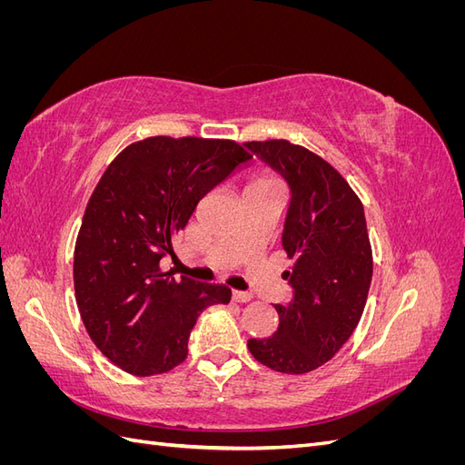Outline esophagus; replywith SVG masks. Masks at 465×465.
I'll list each match as a JSON object with an SVG mask.
<instances>
[{"label":"esophagus","mask_w":465,"mask_h":465,"mask_svg":"<svg viewBox=\"0 0 465 465\" xmlns=\"http://www.w3.org/2000/svg\"><path fill=\"white\" fill-rule=\"evenodd\" d=\"M232 301L234 302H250L252 294L246 291H232Z\"/></svg>","instance_id":"obj_1"}]
</instances>
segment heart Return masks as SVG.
Here are the masks:
<instances>
[{
  "instance_id": "b5f03b06",
  "label": "heart",
  "mask_w": 465,
  "mask_h": 465,
  "mask_svg": "<svg viewBox=\"0 0 465 465\" xmlns=\"http://www.w3.org/2000/svg\"><path fill=\"white\" fill-rule=\"evenodd\" d=\"M252 186H273V184H272L270 180H258V182H254V184H252Z\"/></svg>"
}]
</instances>
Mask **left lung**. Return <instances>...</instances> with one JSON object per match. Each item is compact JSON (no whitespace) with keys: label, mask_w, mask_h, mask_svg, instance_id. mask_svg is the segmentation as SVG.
Wrapping results in <instances>:
<instances>
[{"label":"left lung","mask_w":465,"mask_h":465,"mask_svg":"<svg viewBox=\"0 0 465 465\" xmlns=\"http://www.w3.org/2000/svg\"><path fill=\"white\" fill-rule=\"evenodd\" d=\"M287 182L291 200L283 244L294 258L287 304H275L279 328L248 349L277 372L304 374L328 362L355 331L367 304L372 252L364 209L343 176L318 154L285 139L244 143Z\"/></svg>","instance_id":"obj_1"}]
</instances>
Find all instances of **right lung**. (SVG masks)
<instances>
[{"mask_svg": "<svg viewBox=\"0 0 465 465\" xmlns=\"http://www.w3.org/2000/svg\"><path fill=\"white\" fill-rule=\"evenodd\" d=\"M227 139L149 137L125 147L98 182L77 236L75 297L101 353L135 376L186 359L195 320L231 289L161 272L207 192L250 164Z\"/></svg>", "mask_w": 465, "mask_h": 465, "instance_id": "1", "label": "right lung"}]
</instances>
